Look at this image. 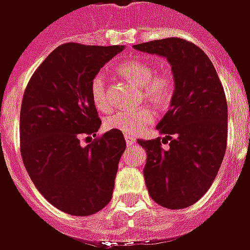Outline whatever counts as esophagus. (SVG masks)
Segmentation results:
<instances>
[{
    "instance_id": "1",
    "label": "esophagus",
    "mask_w": 250,
    "mask_h": 250,
    "mask_svg": "<svg viewBox=\"0 0 250 250\" xmlns=\"http://www.w3.org/2000/svg\"><path fill=\"white\" fill-rule=\"evenodd\" d=\"M125 139L127 146H132V145L135 143V136L130 135V134H125Z\"/></svg>"
}]
</instances>
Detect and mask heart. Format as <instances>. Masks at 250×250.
<instances>
[{
	"label": "heart",
	"mask_w": 250,
	"mask_h": 250,
	"mask_svg": "<svg viewBox=\"0 0 250 250\" xmlns=\"http://www.w3.org/2000/svg\"><path fill=\"white\" fill-rule=\"evenodd\" d=\"M119 72L135 85L142 88L143 98L148 103L165 108L171 103L174 96L173 77L168 73H157L154 66L141 59H130L119 65ZM91 98L96 108L107 112L111 108L107 76L98 72L91 82ZM154 122V112L143 107L135 111H115L105 118L104 125L108 130L125 134H138Z\"/></svg>",
	"instance_id": "b5f03b06"
}]
</instances>
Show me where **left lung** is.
<instances>
[{
    "label": "left lung",
    "instance_id": "obj_1",
    "mask_svg": "<svg viewBox=\"0 0 250 250\" xmlns=\"http://www.w3.org/2000/svg\"><path fill=\"white\" fill-rule=\"evenodd\" d=\"M134 48L165 57L171 65L174 96L157 125L163 138L138 143L147 152L143 174L150 197L163 208L185 209L209 190L225 155V92L213 62L190 41L168 37Z\"/></svg>",
    "mask_w": 250,
    "mask_h": 250
}]
</instances>
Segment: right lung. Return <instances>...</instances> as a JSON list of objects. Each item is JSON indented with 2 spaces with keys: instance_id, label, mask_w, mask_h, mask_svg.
Wrapping results in <instances>:
<instances>
[{
  "instance_id": "1",
  "label": "right lung",
  "mask_w": 250,
  "mask_h": 250,
  "mask_svg": "<svg viewBox=\"0 0 250 250\" xmlns=\"http://www.w3.org/2000/svg\"><path fill=\"white\" fill-rule=\"evenodd\" d=\"M125 45L68 42L57 46L30 77L20 114V147L25 168L44 198L72 215H91L107 206L125 141L109 130L96 136L102 120L91 82Z\"/></svg>"
}]
</instances>
